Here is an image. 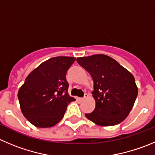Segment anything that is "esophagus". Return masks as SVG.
<instances>
[{"label": "esophagus", "mask_w": 155, "mask_h": 155, "mask_svg": "<svg viewBox=\"0 0 155 155\" xmlns=\"http://www.w3.org/2000/svg\"><path fill=\"white\" fill-rule=\"evenodd\" d=\"M88 96H89V95H88L87 94H84V97L83 98H81L80 100H81V101H84V100H86V99L87 98Z\"/></svg>", "instance_id": "34e87169"}]
</instances>
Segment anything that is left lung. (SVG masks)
<instances>
[{
  "label": "left lung",
  "mask_w": 155,
  "mask_h": 155,
  "mask_svg": "<svg viewBox=\"0 0 155 155\" xmlns=\"http://www.w3.org/2000/svg\"><path fill=\"white\" fill-rule=\"evenodd\" d=\"M94 81L96 107L85 116L97 125L112 126L123 122L133 107L138 88L133 75L105 54L77 58Z\"/></svg>",
  "instance_id": "8db88e82"
}]
</instances>
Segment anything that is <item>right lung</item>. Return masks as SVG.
Wrapping results in <instances>:
<instances>
[{"instance_id":"1","label":"right lung","mask_w":155,"mask_h":155,"mask_svg":"<svg viewBox=\"0 0 155 155\" xmlns=\"http://www.w3.org/2000/svg\"><path fill=\"white\" fill-rule=\"evenodd\" d=\"M75 61L73 57H54L32 71L18 91L20 109L29 123L36 127L54 126L64 116L75 99L68 93L66 73Z\"/></svg>"}]
</instances>
